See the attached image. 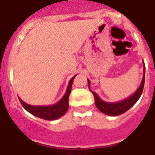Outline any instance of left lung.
I'll return each mask as SVG.
<instances>
[{
	"instance_id": "left-lung-1",
	"label": "left lung",
	"mask_w": 155,
	"mask_h": 155,
	"mask_svg": "<svg viewBox=\"0 0 155 155\" xmlns=\"http://www.w3.org/2000/svg\"><path fill=\"white\" fill-rule=\"evenodd\" d=\"M145 65V64H144ZM145 66H144L143 70V78L140 85L139 87L136 92L134 93L132 95H130V97L125 98L123 100L119 101V102H115V103H107L105 102L103 99H101L98 95L95 92L92 91L89 89L90 87V81L88 79V85H89V90L93 93L94 97V103L96 107H98V109L102 112L104 114L108 116H119L127 112V110H129L131 107L136 104L138 101V99L140 97L143 92L144 89V84H145Z\"/></svg>"
}]
</instances>
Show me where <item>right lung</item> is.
Masks as SVG:
<instances>
[{
    "label": "right lung",
    "mask_w": 155,
    "mask_h": 155,
    "mask_svg": "<svg viewBox=\"0 0 155 155\" xmlns=\"http://www.w3.org/2000/svg\"><path fill=\"white\" fill-rule=\"evenodd\" d=\"M75 76L76 75H74V77L71 78V81H69L66 94H64L62 98L56 104L49 105V106H33V105H29L25 103L22 99H20V98H19V101L22 104V106L24 107V108L35 117L44 119V120H48V121L60 118L61 117H62L66 113V111L68 109L69 96L71 91L72 83Z\"/></svg>",
    "instance_id": "obj_1"
}]
</instances>
